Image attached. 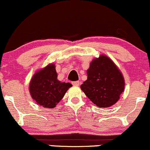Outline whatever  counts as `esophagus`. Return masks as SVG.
<instances>
[{"mask_svg": "<svg viewBox=\"0 0 150 150\" xmlns=\"http://www.w3.org/2000/svg\"><path fill=\"white\" fill-rule=\"evenodd\" d=\"M73 85L74 86H79L80 85V82L79 81H75V82H72Z\"/></svg>", "mask_w": 150, "mask_h": 150, "instance_id": "1", "label": "esophagus"}]
</instances>
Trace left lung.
I'll return each instance as SVG.
<instances>
[{
  "instance_id": "8db88e82",
  "label": "left lung",
  "mask_w": 150,
  "mask_h": 150,
  "mask_svg": "<svg viewBox=\"0 0 150 150\" xmlns=\"http://www.w3.org/2000/svg\"><path fill=\"white\" fill-rule=\"evenodd\" d=\"M87 80L80 86L85 95L99 108H108L119 100L125 80L111 58L100 55L92 60L87 70Z\"/></svg>"
}]
</instances>
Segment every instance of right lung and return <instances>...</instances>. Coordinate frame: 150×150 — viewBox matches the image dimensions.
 Segmentation results:
<instances>
[{"instance_id": "right-lung-1", "label": "right lung", "mask_w": 150, "mask_h": 150, "mask_svg": "<svg viewBox=\"0 0 150 150\" xmlns=\"http://www.w3.org/2000/svg\"><path fill=\"white\" fill-rule=\"evenodd\" d=\"M57 77L53 63H49L34 74L29 89L31 97L37 104L44 108H54L73 86L69 82H61Z\"/></svg>"}]
</instances>
